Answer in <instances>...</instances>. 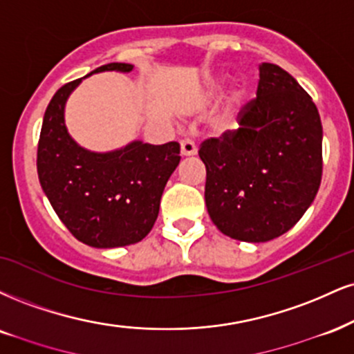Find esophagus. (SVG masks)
<instances>
[{
    "mask_svg": "<svg viewBox=\"0 0 354 354\" xmlns=\"http://www.w3.org/2000/svg\"><path fill=\"white\" fill-rule=\"evenodd\" d=\"M196 151H198V147H196V143L193 140L186 138L181 142V155L183 156H193L196 155Z\"/></svg>",
    "mask_w": 354,
    "mask_h": 354,
    "instance_id": "1",
    "label": "esophagus"
}]
</instances>
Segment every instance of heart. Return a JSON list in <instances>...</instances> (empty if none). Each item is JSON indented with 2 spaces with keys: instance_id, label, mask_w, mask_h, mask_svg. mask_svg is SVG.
Returning a JSON list of instances; mask_svg holds the SVG:
<instances>
[{
  "instance_id": "heart-1",
  "label": "heart",
  "mask_w": 354,
  "mask_h": 354,
  "mask_svg": "<svg viewBox=\"0 0 354 354\" xmlns=\"http://www.w3.org/2000/svg\"><path fill=\"white\" fill-rule=\"evenodd\" d=\"M231 125H232V118H224V120H223L224 129H229Z\"/></svg>"
}]
</instances>
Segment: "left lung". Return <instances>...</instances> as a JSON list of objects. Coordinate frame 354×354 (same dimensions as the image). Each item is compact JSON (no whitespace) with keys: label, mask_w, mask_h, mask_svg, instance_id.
Instances as JSON below:
<instances>
[{"label":"left lung","mask_w":354,"mask_h":354,"mask_svg":"<svg viewBox=\"0 0 354 354\" xmlns=\"http://www.w3.org/2000/svg\"><path fill=\"white\" fill-rule=\"evenodd\" d=\"M323 129L312 97L275 64L259 66L257 97L239 129L204 140V199L225 236L267 242L299 223L322 183Z\"/></svg>","instance_id":"left-lung-1"}]
</instances>
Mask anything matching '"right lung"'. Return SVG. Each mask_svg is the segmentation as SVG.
<instances>
[{
  "label": "right lung",
  "instance_id": "1",
  "mask_svg": "<svg viewBox=\"0 0 354 354\" xmlns=\"http://www.w3.org/2000/svg\"><path fill=\"white\" fill-rule=\"evenodd\" d=\"M131 69V64L110 62L88 75ZM80 82L62 85L46 109L37 145L42 191L77 241L99 249L135 244L158 218L161 194L180 165V143L131 142L109 153L85 150L64 122L66 102Z\"/></svg>",
  "mask_w": 354,
  "mask_h": 354
}]
</instances>
